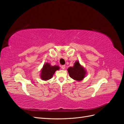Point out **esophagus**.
I'll return each instance as SVG.
<instances>
[{
    "mask_svg": "<svg viewBox=\"0 0 124 124\" xmlns=\"http://www.w3.org/2000/svg\"><path fill=\"white\" fill-rule=\"evenodd\" d=\"M65 65H62V66H61V68H62V69H65Z\"/></svg>",
    "mask_w": 124,
    "mask_h": 124,
    "instance_id": "esophagus-1",
    "label": "esophagus"
}]
</instances>
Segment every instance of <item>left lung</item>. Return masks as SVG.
<instances>
[{
  "instance_id": "left-lung-1",
  "label": "left lung",
  "mask_w": 124,
  "mask_h": 124,
  "mask_svg": "<svg viewBox=\"0 0 124 124\" xmlns=\"http://www.w3.org/2000/svg\"><path fill=\"white\" fill-rule=\"evenodd\" d=\"M68 72L70 78L77 81L83 80L87 73V71L78 61L75 62L73 67H69Z\"/></svg>"
}]
</instances>
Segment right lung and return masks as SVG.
<instances>
[{"mask_svg":"<svg viewBox=\"0 0 124 124\" xmlns=\"http://www.w3.org/2000/svg\"><path fill=\"white\" fill-rule=\"evenodd\" d=\"M58 66H51L50 63L46 62L41 70L40 78L42 80L47 81L53 77L55 71L59 69Z\"/></svg>","mask_w":124,"mask_h":124,"instance_id":"add662e5","label":"right lung"}]
</instances>
